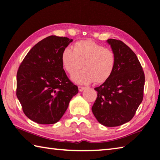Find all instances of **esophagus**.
I'll list each match as a JSON object with an SVG mask.
<instances>
[{
    "label": "esophagus",
    "instance_id": "esophagus-1",
    "mask_svg": "<svg viewBox=\"0 0 160 160\" xmlns=\"http://www.w3.org/2000/svg\"><path fill=\"white\" fill-rule=\"evenodd\" d=\"M85 89V87H82V86H78V89H79L80 92H82L84 89Z\"/></svg>",
    "mask_w": 160,
    "mask_h": 160
}]
</instances>
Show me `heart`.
Instances as JSON below:
<instances>
[{
    "instance_id": "b5f03b06",
    "label": "heart",
    "mask_w": 160,
    "mask_h": 160,
    "mask_svg": "<svg viewBox=\"0 0 160 160\" xmlns=\"http://www.w3.org/2000/svg\"><path fill=\"white\" fill-rule=\"evenodd\" d=\"M62 51L61 60L63 68L69 75H74L82 68L84 70L72 77L78 84H89L94 81L101 84L108 80L114 72L116 56L112 50L92 40L75 42Z\"/></svg>"
}]
</instances>
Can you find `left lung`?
Masks as SVG:
<instances>
[{
  "instance_id": "8db88e82",
  "label": "left lung",
  "mask_w": 160,
  "mask_h": 160,
  "mask_svg": "<svg viewBox=\"0 0 160 160\" xmlns=\"http://www.w3.org/2000/svg\"><path fill=\"white\" fill-rule=\"evenodd\" d=\"M107 42L115 54V68L108 80L94 88L97 98L92 110L101 124L118 127L132 120L143 101L145 75L128 46L119 40Z\"/></svg>"
}]
</instances>
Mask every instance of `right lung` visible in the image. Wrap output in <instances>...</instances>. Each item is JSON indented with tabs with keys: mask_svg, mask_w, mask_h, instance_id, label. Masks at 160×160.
<instances>
[{
	"mask_svg": "<svg viewBox=\"0 0 160 160\" xmlns=\"http://www.w3.org/2000/svg\"><path fill=\"white\" fill-rule=\"evenodd\" d=\"M72 41L66 37L45 38L31 49L19 66L17 97L26 116L35 122H57L78 93L61 60L63 49Z\"/></svg>",
	"mask_w": 160,
	"mask_h": 160,
	"instance_id": "1",
	"label": "right lung"
}]
</instances>
